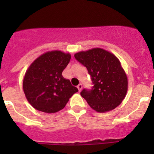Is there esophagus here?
I'll use <instances>...</instances> for the list:
<instances>
[{
    "label": "esophagus",
    "instance_id": "esophagus-1",
    "mask_svg": "<svg viewBox=\"0 0 154 154\" xmlns=\"http://www.w3.org/2000/svg\"><path fill=\"white\" fill-rule=\"evenodd\" d=\"M77 88H78L79 91V92H81L82 89V84H79V85L78 86H77Z\"/></svg>",
    "mask_w": 154,
    "mask_h": 154
}]
</instances>
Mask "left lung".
<instances>
[{"label":"left lung","mask_w":154,"mask_h":154,"mask_svg":"<svg viewBox=\"0 0 154 154\" xmlns=\"http://www.w3.org/2000/svg\"><path fill=\"white\" fill-rule=\"evenodd\" d=\"M87 68L92 89H84L81 96L98 112H106L119 106L126 95L128 79L119 58L100 48L82 51L74 55Z\"/></svg>","instance_id":"obj_1"}]
</instances>
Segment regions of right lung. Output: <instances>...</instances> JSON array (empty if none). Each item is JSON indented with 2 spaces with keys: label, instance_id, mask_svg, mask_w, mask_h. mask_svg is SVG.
I'll list each match as a JSON object with an SVG mask.
<instances>
[{
  "label": "right lung",
  "instance_id": "add662e5",
  "mask_svg": "<svg viewBox=\"0 0 154 154\" xmlns=\"http://www.w3.org/2000/svg\"><path fill=\"white\" fill-rule=\"evenodd\" d=\"M71 55L62 51H47L30 65L23 79L28 103L37 110L54 113L66 106L78 89L62 76Z\"/></svg>",
  "mask_w": 154,
  "mask_h": 154
}]
</instances>
